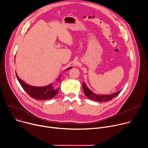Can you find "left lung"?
Returning <instances> with one entry per match:
<instances>
[{
	"label": "left lung",
	"mask_w": 148,
	"mask_h": 148,
	"mask_svg": "<svg viewBox=\"0 0 148 148\" xmlns=\"http://www.w3.org/2000/svg\"><path fill=\"white\" fill-rule=\"evenodd\" d=\"M82 88L85 95L87 98H88L91 100H94L98 102H103V101H108L111 100L116 96H117L121 92V91L115 92L114 94H109V95H100L96 94L94 93L92 91H91L86 86L85 82L82 83Z\"/></svg>",
	"instance_id": "1"
}]
</instances>
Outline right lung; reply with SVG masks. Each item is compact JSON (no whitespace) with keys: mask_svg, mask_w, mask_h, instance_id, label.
Returning <instances> with one entry per match:
<instances>
[{"mask_svg":"<svg viewBox=\"0 0 148 148\" xmlns=\"http://www.w3.org/2000/svg\"><path fill=\"white\" fill-rule=\"evenodd\" d=\"M72 69V67L68 68L66 70H69ZM17 78L22 86L23 90L33 98L38 100H47L50 99L54 97L58 93L59 88H54L53 84H50L48 86L45 87H34L29 85V84L25 83L22 79H20L18 77L17 73H16ZM60 77L61 75L59 77L57 81L60 82Z\"/></svg>","mask_w":148,"mask_h":148,"instance_id":"obj_1","label":"right lung"}]
</instances>
